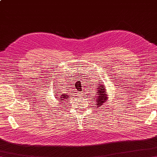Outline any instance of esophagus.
I'll use <instances>...</instances> for the list:
<instances>
[{
  "label": "esophagus",
  "instance_id": "34e87169",
  "mask_svg": "<svg viewBox=\"0 0 157 157\" xmlns=\"http://www.w3.org/2000/svg\"><path fill=\"white\" fill-rule=\"evenodd\" d=\"M77 94H78V96H79V97H82L83 96V93H80V92H78Z\"/></svg>",
  "mask_w": 157,
  "mask_h": 157
}]
</instances>
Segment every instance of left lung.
Listing matches in <instances>:
<instances>
[{
    "label": "left lung",
    "mask_w": 157,
    "mask_h": 157,
    "mask_svg": "<svg viewBox=\"0 0 157 157\" xmlns=\"http://www.w3.org/2000/svg\"><path fill=\"white\" fill-rule=\"evenodd\" d=\"M95 90L97 91V94L92 99L95 101L97 107H101L108 99V95H107L108 93H107L105 86L104 85L102 80H99L97 82V84L95 86Z\"/></svg>",
    "instance_id": "1"
}]
</instances>
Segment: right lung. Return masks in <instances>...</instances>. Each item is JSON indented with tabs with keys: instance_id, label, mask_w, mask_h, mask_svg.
Segmentation results:
<instances>
[{
	"instance_id": "right-lung-1",
	"label": "right lung",
	"mask_w": 157,
	"mask_h": 157,
	"mask_svg": "<svg viewBox=\"0 0 157 157\" xmlns=\"http://www.w3.org/2000/svg\"><path fill=\"white\" fill-rule=\"evenodd\" d=\"M54 86H55L54 85H53V88H56V87H54ZM55 94H56L55 96H56V100H58L59 102L67 101V100H68V99L69 98V95L67 94H59V96H58V94H56V93H55Z\"/></svg>"
}]
</instances>
